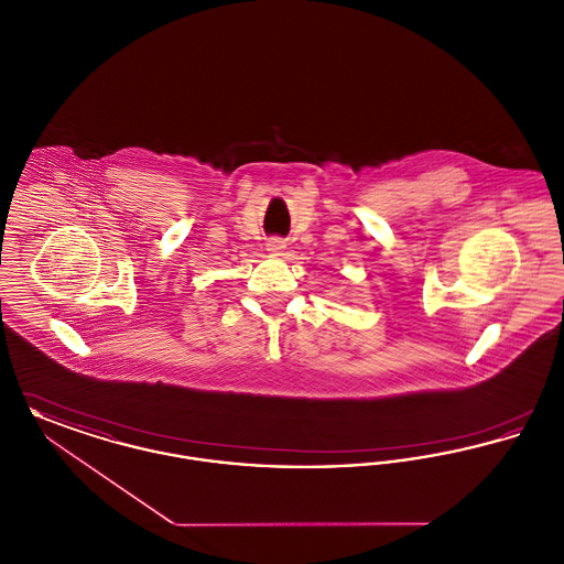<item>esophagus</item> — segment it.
Wrapping results in <instances>:
<instances>
[{
  "mask_svg": "<svg viewBox=\"0 0 564 564\" xmlns=\"http://www.w3.org/2000/svg\"><path fill=\"white\" fill-rule=\"evenodd\" d=\"M288 247V242L283 241V239H279V237H274V239H269L267 242V249H269L270 253H274V256H281V251Z\"/></svg>",
  "mask_w": 564,
  "mask_h": 564,
  "instance_id": "obj_1",
  "label": "esophagus"
}]
</instances>
